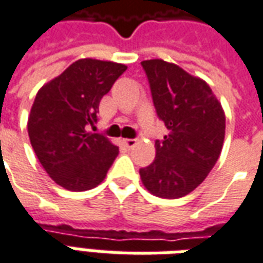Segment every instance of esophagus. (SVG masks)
Listing matches in <instances>:
<instances>
[{
	"label": "esophagus",
	"instance_id": "1",
	"mask_svg": "<svg viewBox=\"0 0 263 263\" xmlns=\"http://www.w3.org/2000/svg\"><path fill=\"white\" fill-rule=\"evenodd\" d=\"M122 143H124V146H126L128 149H131L137 145V141H135V139H129V138H124V139H122Z\"/></svg>",
	"mask_w": 263,
	"mask_h": 263
}]
</instances>
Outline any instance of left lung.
I'll use <instances>...</instances> for the list:
<instances>
[{
  "label": "left lung",
  "instance_id": "obj_1",
  "mask_svg": "<svg viewBox=\"0 0 263 263\" xmlns=\"http://www.w3.org/2000/svg\"><path fill=\"white\" fill-rule=\"evenodd\" d=\"M158 117L169 134L156 141L155 160L139 171L149 193L179 198L201 184L218 160L226 137V114L210 86L180 66L143 60Z\"/></svg>",
  "mask_w": 263,
  "mask_h": 263
}]
</instances>
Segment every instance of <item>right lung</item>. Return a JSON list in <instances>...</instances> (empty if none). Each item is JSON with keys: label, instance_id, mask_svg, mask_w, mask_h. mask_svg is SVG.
<instances>
[{"label": "right lung", "instance_id": "right-lung-1", "mask_svg": "<svg viewBox=\"0 0 263 263\" xmlns=\"http://www.w3.org/2000/svg\"><path fill=\"white\" fill-rule=\"evenodd\" d=\"M125 70L115 62L79 59L37 91L28 118L31 145L46 173L66 190L98 186L118 155L108 138L87 128L97 121L101 98Z\"/></svg>", "mask_w": 263, "mask_h": 263}]
</instances>
